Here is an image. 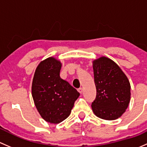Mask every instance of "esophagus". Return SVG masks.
<instances>
[{
    "label": "esophagus",
    "instance_id": "obj_1",
    "mask_svg": "<svg viewBox=\"0 0 147 147\" xmlns=\"http://www.w3.org/2000/svg\"><path fill=\"white\" fill-rule=\"evenodd\" d=\"M78 91L80 93H83V88H78Z\"/></svg>",
    "mask_w": 147,
    "mask_h": 147
}]
</instances>
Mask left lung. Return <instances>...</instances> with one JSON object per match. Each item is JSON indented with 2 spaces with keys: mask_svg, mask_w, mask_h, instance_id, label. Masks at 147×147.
Masks as SVG:
<instances>
[{
  "mask_svg": "<svg viewBox=\"0 0 147 147\" xmlns=\"http://www.w3.org/2000/svg\"><path fill=\"white\" fill-rule=\"evenodd\" d=\"M93 67L97 93L92 102V110L100 118L117 119L129 103L128 78L114 61L106 57L95 60Z\"/></svg>",
  "mask_w": 147,
  "mask_h": 147,
  "instance_id": "1",
  "label": "left lung"
}]
</instances>
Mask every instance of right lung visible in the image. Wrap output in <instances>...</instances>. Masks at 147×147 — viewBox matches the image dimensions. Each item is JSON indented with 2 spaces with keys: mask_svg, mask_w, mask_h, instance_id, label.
<instances>
[{
  "mask_svg": "<svg viewBox=\"0 0 147 147\" xmlns=\"http://www.w3.org/2000/svg\"><path fill=\"white\" fill-rule=\"evenodd\" d=\"M61 64L49 57L37 66L32 93L34 104L45 121L57 124L67 118L80 93L60 77Z\"/></svg>",
  "mask_w": 147,
  "mask_h": 147,
  "instance_id": "obj_1",
  "label": "right lung"
}]
</instances>
